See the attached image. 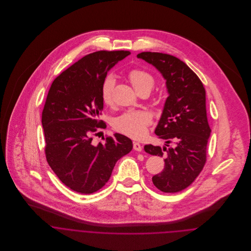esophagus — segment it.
Returning <instances> with one entry per match:
<instances>
[{
    "label": "esophagus",
    "instance_id": "obj_1",
    "mask_svg": "<svg viewBox=\"0 0 251 251\" xmlns=\"http://www.w3.org/2000/svg\"><path fill=\"white\" fill-rule=\"evenodd\" d=\"M133 149L137 151H142V146H141V144H139L138 142H133Z\"/></svg>",
    "mask_w": 251,
    "mask_h": 251
}]
</instances>
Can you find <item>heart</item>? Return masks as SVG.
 I'll use <instances>...</instances> for the list:
<instances>
[{"label": "heart", "instance_id": "b5f03b06", "mask_svg": "<svg viewBox=\"0 0 251 251\" xmlns=\"http://www.w3.org/2000/svg\"><path fill=\"white\" fill-rule=\"evenodd\" d=\"M127 78L138 93L144 90L151 91L154 84L153 76L150 72L141 69H133L127 72ZM115 81L114 75L108 74L101 83L100 97L102 102L106 105L112 103ZM151 123V116L146 111H126L113 121V126L117 131L126 136L134 139H140L147 133V128Z\"/></svg>", "mask_w": 251, "mask_h": 251}]
</instances>
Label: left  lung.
<instances>
[{"label":"left lung","instance_id":"obj_1","mask_svg":"<svg viewBox=\"0 0 251 251\" xmlns=\"http://www.w3.org/2000/svg\"><path fill=\"white\" fill-rule=\"evenodd\" d=\"M151 64L166 79L169 97L155 128L164 148L145 145L146 152L164 156V169L151 180L162 192L176 193L189 186L207 161L211 134L206 110V91L196 73L178 58L158 52L137 55Z\"/></svg>","mask_w":251,"mask_h":251}]
</instances>
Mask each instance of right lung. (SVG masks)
<instances>
[{
    "label": "right lung",
    "mask_w": 251,
    "mask_h": 251,
    "mask_svg": "<svg viewBox=\"0 0 251 251\" xmlns=\"http://www.w3.org/2000/svg\"><path fill=\"white\" fill-rule=\"evenodd\" d=\"M129 51H98L86 55L57 76L41 114L46 160L72 190L91 194L105 185L116 162L132 150L120 133L95 146L92 135L106 125L100 86L107 72Z\"/></svg>",
    "instance_id": "add662e5"
}]
</instances>
